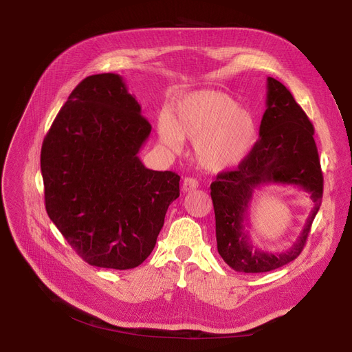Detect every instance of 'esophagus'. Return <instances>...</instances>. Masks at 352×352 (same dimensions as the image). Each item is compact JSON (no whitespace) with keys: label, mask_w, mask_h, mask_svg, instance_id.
Segmentation results:
<instances>
[{"label":"esophagus","mask_w":352,"mask_h":352,"mask_svg":"<svg viewBox=\"0 0 352 352\" xmlns=\"http://www.w3.org/2000/svg\"><path fill=\"white\" fill-rule=\"evenodd\" d=\"M197 188H198V181L195 178L187 177L186 179H184V182H182V191L184 192H190V191H194Z\"/></svg>","instance_id":"esophagus-1"}]
</instances>
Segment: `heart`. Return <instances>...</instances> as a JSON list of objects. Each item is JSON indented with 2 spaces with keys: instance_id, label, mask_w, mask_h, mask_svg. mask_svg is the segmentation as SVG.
Instances as JSON below:
<instances>
[{
  "instance_id": "obj_1",
  "label": "heart",
  "mask_w": 352,
  "mask_h": 352,
  "mask_svg": "<svg viewBox=\"0 0 352 352\" xmlns=\"http://www.w3.org/2000/svg\"><path fill=\"white\" fill-rule=\"evenodd\" d=\"M158 137L175 153L184 140L192 141L199 165L218 173L238 166L250 155L256 141V121L227 92L198 89L175 101L171 117H160Z\"/></svg>"
}]
</instances>
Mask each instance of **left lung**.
Masks as SVG:
<instances>
[{"label": "left lung", "instance_id": "left-lung-1", "mask_svg": "<svg viewBox=\"0 0 352 352\" xmlns=\"http://www.w3.org/2000/svg\"><path fill=\"white\" fill-rule=\"evenodd\" d=\"M265 105L260 138L250 155L235 171L218 174L211 184L218 252L232 270L248 274L268 272L294 261L322 201L324 179L311 121L287 87L272 77L267 78ZM267 183L295 185L313 199L300 236L283 253L256 250L243 228L253 191Z\"/></svg>", "mask_w": 352, "mask_h": 352}]
</instances>
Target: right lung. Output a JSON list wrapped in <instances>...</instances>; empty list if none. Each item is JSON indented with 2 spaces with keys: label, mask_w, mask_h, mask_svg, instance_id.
Here are the masks:
<instances>
[{
  "label": "right lung",
  "mask_w": 352,
  "mask_h": 352,
  "mask_svg": "<svg viewBox=\"0 0 352 352\" xmlns=\"http://www.w3.org/2000/svg\"><path fill=\"white\" fill-rule=\"evenodd\" d=\"M151 125L118 74L69 94L41 148L45 208L71 248L100 268L129 270L155 247L179 175L138 158Z\"/></svg>",
  "instance_id": "right-lung-1"
}]
</instances>
